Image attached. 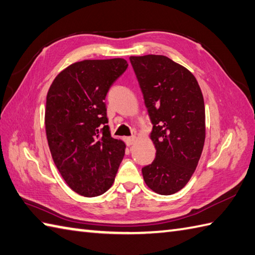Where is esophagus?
I'll use <instances>...</instances> for the list:
<instances>
[{
    "mask_svg": "<svg viewBox=\"0 0 255 255\" xmlns=\"http://www.w3.org/2000/svg\"><path fill=\"white\" fill-rule=\"evenodd\" d=\"M126 142L128 145H132L135 142V136H128L126 137Z\"/></svg>",
    "mask_w": 255,
    "mask_h": 255,
    "instance_id": "1",
    "label": "esophagus"
}]
</instances>
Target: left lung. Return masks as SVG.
Listing matches in <instances>:
<instances>
[{"label":"left lung","mask_w":255,"mask_h":255,"mask_svg":"<svg viewBox=\"0 0 255 255\" xmlns=\"http://www.w3.org/2000/svg\"><path fill=\"white\" fill-rule=\"evenodd\" d=\"M129 61L153 124L154 162L142 168L145 184L173 195L188 183L206 137L205 102L195 76L162 55L132 56Z\"/></svg>","instance_id":"1"}]
</instances>
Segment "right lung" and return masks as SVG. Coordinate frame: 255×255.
<instances>
[{
  "label": "right lung",
  "mask_w": 255,
  "mask_h": 255,
  "mask_svg": "<svg viewBox=\"0 0 255 255\" xmlns=\"http://www.w3.org/2000/svg\"><path fill=\"white\" fill-rule=\"evenodd\" d=\"M127 68L122 58L78 61L48 90L45 128L51 156L62 178L81 196L106 193L123 159L126 144L111 136L105 100Z\"/></svg>",
  "instance_id": "right-lung-1"
}]
</instances>
